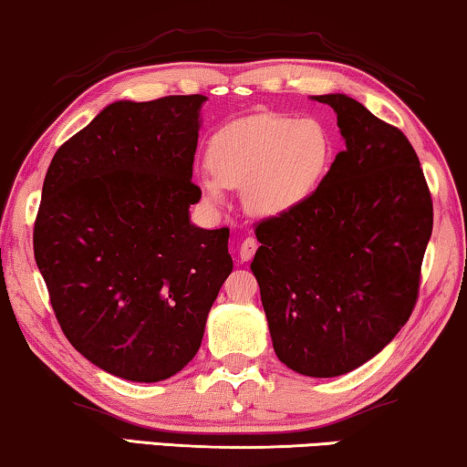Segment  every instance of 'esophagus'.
Instances as JSON below:
<instances>
[{
    "label": "esophagus",
    "instance_id": "esophagus-1",
    "mask_svg": "<svg viewBox=\"0 0 467 467\" xmlns=\"http://www.w3.org/2000/svg\"><path fill=\"white\" fill-rule=\"evenodd\" d=\"M255 249H257V241L252 239V236H247V239L243 241L241 247H239L241 262H249V260H252L254 254H255Z\"/></svg>",
    "mask_w": 467,
    "mask_h": 467
}]
</instances>
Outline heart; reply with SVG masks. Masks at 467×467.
Masks as SVG:
<instances>
[{"mask_svg":"<svg viewBox=\"0 0 467 467\" xmlns=\"http://www.w3.org/2000/svg\"><path fill=\"white\" fill-rule=\"evenodd\" d=\"M329 140L312 119L255 115L213 136L207 150L212 176H201V191L213 205L224 189H241L245 210L257 218H276L302 205L317 189Z\"/></svg>","mask_w":467,"mask_h":467,"instance_id":"heart-1","label":"heart"}]
</instances>
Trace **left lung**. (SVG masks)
Returning a JSON list of instances; mask_svg holds the SVG:
<instances>
[{"label": "left lung", "instance_id": "obj_1", "mask_svg": "<svg viewBox=\"0 0 467 467\" xmlns=\"http://www.w3.org/2000/svg\"><path fill=\"white\" fill-rule=\"evenodd\" d=\"M312 99L336 110L346 149L302 205L255 226L252 273L278 360L337 378L384 350L411 317L434 213L399 128L346 94Z\"/></svg>", "mask_w": 467, "mask_h": 467}]
</instances>
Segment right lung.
<instances>
[{
  "instance_id": "1",
  "label": "right lung",
  "mask_w": 467,
  "mask_h": 467,
  "mask_svg": "<svg viewBox=\"0 0 467 467\" xmlns=\"http://www.w3.org/2000/svg\"><path fill=\"white\" fill-rule=\"evenodd\" d=\"M205 100H117L47 167L35 262L68 342L117 378L182 371L233 273L228 228L194 226L189 212Z\"/></svg>"
}]
</instances>
